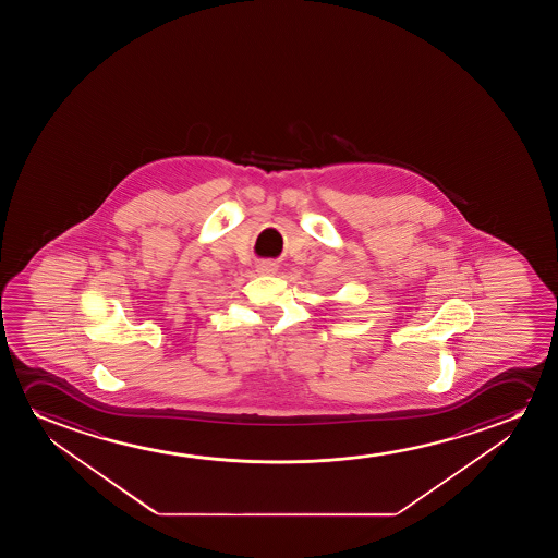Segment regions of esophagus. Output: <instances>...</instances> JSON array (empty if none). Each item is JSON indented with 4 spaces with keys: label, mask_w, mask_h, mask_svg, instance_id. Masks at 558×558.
I'll use <instances>...</instances> for the list:
<instances>
[{
    "label": "esophagus",
    "mask_w": 558,
    "mask_h": 558,
    "mask_svg": "<svg viewBox=\"0 0 558 558\" xmlns=\"http://www.w3.org/2000/svg\"><path fill=\"white\" fill-rule=\"evenodd\" d=\"M276 270H278V265L275 260H260L257 265V272L260 275H275Z\"/></svg>",
    "instance_id": "obj_1"
}]
</instances>
